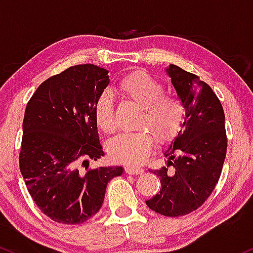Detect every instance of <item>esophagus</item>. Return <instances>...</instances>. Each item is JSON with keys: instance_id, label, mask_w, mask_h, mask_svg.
I'll use <instances>...</instances> for the list:
<instances>
[{"instance_id": "34e87169", "label": "esophagus", "mask_w": 253, "mask_h": 253, "mask_svg": "<svg viewBox=\"0 0 253 253\" xmlns=\"http://www.w3.org/2000/svg\"><path fill=\"white\" fill-rule=\"evenodd\" d=\"M126 173H129V174H142L144 171L140 167H135V166H126Z\"/></svg>"}]
</instances>
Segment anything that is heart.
<instances>
[{"mask_svg":"<svg viewBox=\"0 0 253 253\" xmlns=\"http://www.w3.org/2000/svg\"><path fill=\"white\" fill-rule=\"evenodd\" d=\"M118 92L141 106L137 126L142 130L116 136L109 142L107 148L116 161L138 165L152 153L153 136L164 143L177 134L185 118V104L180 96L165 92L163 82L143 72L124 76L118 84ZM93 113L99 129L107 134L115 131V105L110 93L103 92L98 95Z\"/></svg>","mask_w":253,"mask_h":253,"instance_id":"1","label":"heart"}]
</instances>
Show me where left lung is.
Masks as SVG:
<instances>
[{"label":"left lung","instance_id":"1","mask_svg":"<svg viewBox=\"0 0 253 253\" xmlns=\"http://www.w3.org/2000/svg\"><path fill=\"white\" fill-rule=\"evenodd\" d=\"M166 73L185 104V118L165 152L167 166L152 169L160 178L161 189L146 203L159 214L175 217L200 208L215 189L226 158L227 136L225 112L211 86L178 65L169 64Z\"/></svg>","mask_w":253,"mask_h":253}]
</instances>
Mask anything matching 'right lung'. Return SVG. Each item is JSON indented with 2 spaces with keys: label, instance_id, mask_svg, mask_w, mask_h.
<instances>
[{
  "label": "right lung",
  "instance_id": "1",
  "mask_svg": "<svg viewBox=\"0 0 253 253\" xmlns=\"http://www.w3.org/2000/svg\"><path fill=\"white\" fill-rule=\"evenodd\" d=\"M109 72L79 64L45 80L27 103L22 122L20 171L38 208L55 222L78 225L95 215L106 185L122 166L88 169L104 157L94 103Z\"/></svg>",
  "mask_w": 253,
  "mask_h": 253
}]
</instances>
